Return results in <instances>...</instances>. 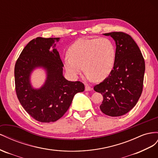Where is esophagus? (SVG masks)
<instances>
[{"instance_id": "obj_1", "label": "esophagus", "mask_w": 158, "mask_h": 158, "mask_svg": "<svg viewBox=\"0 0 158 158\" xmlns=\"http://www.w3.org/2000/svg\"><path fill=\"white\" fill-rule=\"evenodd\" d=\"M93 90V87L89 86V85H85V91H92Z\"/></svg>"}]
</instances>
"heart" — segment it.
Segmentation results:
<instances>
[{
  "instance_id": "b5f03b06",
  "label": "heart",
  "mask_w": 158,
  "mask_h": 158,
  "mask_svg": "<svg viewBox=\"0 0 158 158\" xmlns=\"http://www.w3.org/2000/svg\"><path fill=\"white\" fill-rule=\"evenodd\" d=\"M64 66L71 77L85 71L89 81H102L111 73L116 61V48L107 38L79 39L68 49Z\"/></svg>"
}]
</instances>
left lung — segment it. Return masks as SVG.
Segmentation results:
<instances>
[{
    "instance_id": "8db88e82",
    "label": "left lung",
    "mask_w": 158,
    "mask_h": 158,
    "mask_svg": "<svg viewBox=\"0 0 158 158\" xmlns=\"http://www.w3.org/2000/svg\"><path fill=\"white\" fill-rule=\"evenodd\" d=\"M116 42V61L106 79L94 87L101 93L100 109L110 116L127 114L136 105L143 89L145 61L139 47L130 35L122 31L104 34Z\"/></svg>"
}]
</instances>
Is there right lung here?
<instances>
[{"instance_id":"1","label":"right lung","mask_w":158,"mask_h":158,"mask_svg":"<svg viewBox=\"0 0 158 158\" xmlns=\"http://www.w3.org/2000/svg\"><path fill=\"white\" fill-rule=\"evenodd\" d=\"M60 38L38 37L26 45L15 67V89L24 110L41 123L59 120L69 108L75 94L85 90L80 81H69L63 75L64 64L54 48ZM52 46L53 49H50ZM36 67L46 69L47 78L40 89H34L29 77Z\"/></svg>"}]
</instances>
